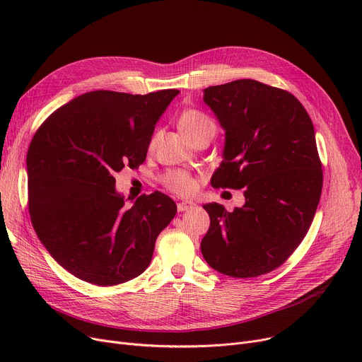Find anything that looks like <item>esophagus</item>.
Masks as SVG:
<instances>
[{"mask_svg": "<svg viewBox=\"0 0 362 362\" xmlns=\"http://www.w3.org/2000/svg\"><path fill=\"white\" fill-rule=\"evenodd\" d=\"M192 208H195V204H194V202H189V201H182V202H179V204H177V210H179L180 213H183V211H189V210H192Z\"/></svg>", "mask_w": 362, "mask_h": 362, "instance_id": "34e87169", "label": "esophagus"}]
</instances>
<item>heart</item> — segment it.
I'll return each instance as SVG.
<instances>
[{
  "label": "heart",
  "mask_w": 362,
  "mask_h": 362,
  "mask_svg": "<svg viewBox=\"0 0 362 362\" xmlns=\"http://www.w3.org/2000/svg\"><path fill=\"white\" fill-rule=\"evenodd\" d=\"M179 129L189 141H192L195 136L201 135V133H214V123L210 117L198 110H186L179 117ZM152 145H154V139L151 141V146ZM163 182L167 189L180 197L194 194L197 187L195 179L191 175L185 173V171H170V173L163 177Z\"/></svg>",
  "instance_id": "heart-1"
}]
</instances>
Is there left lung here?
<instances>
[{"mask_svg":"<svg viewBox=\"0 0 362 362\" xmlns=\"http://www.w3.org/2000/svg\"><path fill=\"white\" fill-rule=\"evenodd\" d=\"M204 103L226 132L214 187L242 189L233 213L205 204L210 229L201 251L232 277L277 269L305 238L321 197L322 170L307 110L288 90L252 79L204 89Z\"/></svg>","mask_w":362,"mask_h":362,"instance_id":"8db88e82","label":"left lung"}]
</instances>
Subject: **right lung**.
I'll use <instances>...</instances> for the list:
<instances>
[{
	"label": "right lung",
	"instance_id": "add662e5",
	"mask_svg": "<svg viewBox=\"0 0 362 362\" xmlns=\"http://www.w3.org/2000/svg\"><path fill=\"white\" fill-rule=\"evenodd\" d=\"M177 93L86 92L55 110L33 135L26 157L33 229L78 279L114 286L138 277L175 218V201L161 192L127 206L114 175L145 161L156 124Z\"/></svg>",
	"mask_w": 362,
	"mask_h": 362
}]
</instances>
